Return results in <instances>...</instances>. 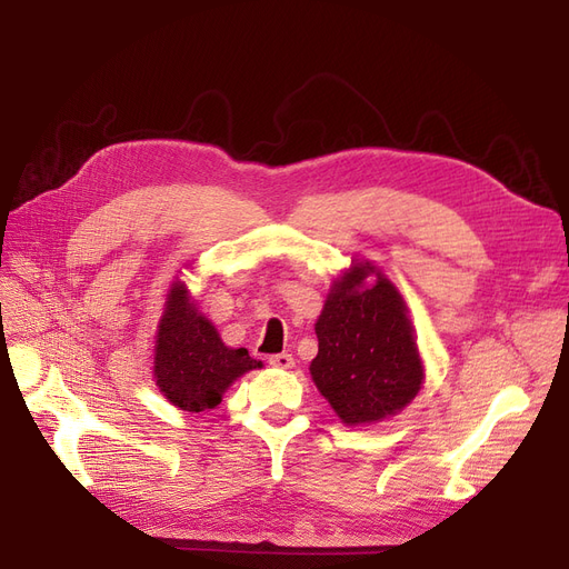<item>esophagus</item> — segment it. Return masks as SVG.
<instances>
[{"label": "esophagus", "mask_w": 569, "mask_h": 569, "mask_svg": "<svg viewBox=\"0 0 569 569\" xmlns=\"http://www.w3.org/2000/svg\"><path fill=\"white\" fill-rule=\"evenodd\" d=\"M269 365H272L274 369H292L295 367V357L288 355V352H279V355L269 357Z\"/></svg>", "instance_id": "1"}]
</instances>
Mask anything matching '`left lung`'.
<instances>
[{
  "instance_id": "obj_1",
  "label": "left lung",
  "mask_w": 569,
  "mask_h": 569,
  "mask_svg": "<svg viewBox=\"0 0 569 569\" xmlns=\"http://www.w3.org/2000/svg\"><path fill=\"white\" fill-rule=\"evenodd\" d=\"M311 378L346 427L399 415L422 390L425 362L399 288L371 260H350L316 320Z\"/></svg>"
}]
</instances>
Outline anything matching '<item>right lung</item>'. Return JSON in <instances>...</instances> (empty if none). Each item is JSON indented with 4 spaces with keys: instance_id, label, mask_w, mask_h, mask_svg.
<instances>
[{
    "instance_id": "obj_1",
    "label": "right lung",
    "mask_w": 569,
    "mask_h": 569,
    "mask_svg": "<svg viewBox=\"0 0 569 569\" xmlns=\"http://www.w3.org/2000/svg\"><path fill=\"white\" fill-rule=\"evenodd\" d=\"M262 369L247 348H228L204 313L198 311L184 281L174 279L154 337V382L163 399L187 412L221 403L228 387L244 373Z\"/></svg>"
}]
</instances>
